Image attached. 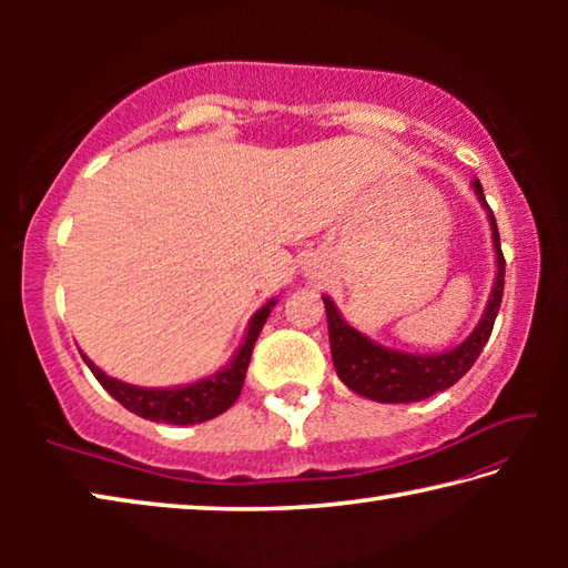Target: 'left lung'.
Instances as JSON below:
<instances>
[{
    "instance_id": "left-lung-1",
    "label": "left lung",
    "mask_w": 568,
    "mask_h": 568,
    "mask_svg": "<svg viewBox=\"0 0 568 568\" xmlns=\"http://www.w3.org/2000/svg\"><path fill=\"white\" fill-rule=\"evenodd\" d=\"M474 190L480 200V205L488 210L484 197V187L480 182H474ZM488 220H491L494 230V247H496V283L491 291V301H488L484 318L476 325V331L458 345L454 351L436 353V355H416L383 348L368 335L355 331L353 325L341 318L338 307L333 305L331 297L323 295L325 315H328V335H331V353L333 365L338 378L358 396H365L378 403H410L430 398L434 393H440L454 386L470 371V365L484 351V345L491 338L494 321L501 307L504 297V273L506 261L501 253V240H498L496 217L488 210Z\"/></svg>"
}]
</instances>
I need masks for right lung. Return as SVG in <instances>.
Masks as SVG:
<instances>
[{"instance_id": "1", "label": "right lung", "mask_w": 568, "mask_h": 568, "mask_svg": "<svg viewBox=\"0 0 568 568\" xmlns=\"http://www.w3.org/2000/svg\"><path fill=\"white\" fill-rule=\"evenodd\" d=\"M273 305H275V301L265 303L261 311L253 315V321H250V325H247L245 341L237 348L235 358L230 361L227 368L215 373V376L192 383V386H182V388L130 386V383H122L118 378L104 376V373L88 358V355H82V358L90 365L94 378L102 383V388L108 390L114 400L122 403L124 408L132 410L134 416L148 418V420L172 423V426H192V423H203V420L220 416V413H225L237 400L240 390H243V383H245L250 355H253L255 341H257V335H261Z\"/></svg>"}]
</instances>
